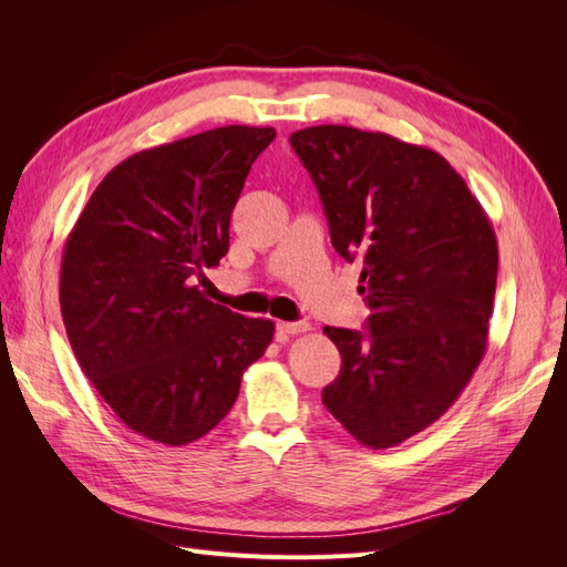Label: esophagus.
Masks as SVG:
<instances>
[{
    "mask_svg": "<svg viewBox=\"0 0 567 567\" xmlns=\"http://www.w3.org/2000/svg\"><path fill=\"white\" fill-rule=\"evenodd\" d=\"M305 331H310V323H307V321H279L277 323V336L279 338L305 333Z\"/></svg>",
    "mask_w": 567,
    "mask_h": 567,
    "instance_id": "34e87169",
    "label": "esophagus"
}]
</instances>
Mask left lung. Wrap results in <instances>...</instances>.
I'll list each match as a JSON object with an SVG mask.
<instances>
[{
    "mask_svg": "<svg viewBox=\"0 0 567 567\" xmlns=\"http://www.w3.org/2000/svg\"><path fill=\"white\" fill-rule=\"evenodd\" d=\"M331 244L359 260L367 331L326 326L340 352L323 406L371 450L447 411L487 348L499 250L483 205L440 153L383 132L317 125L290 134Z\"/></svg>",
    "mask_w": 567,
    "mask_h": 567,
    "instance_id": "8db88e82",
    "label": "left lung"
}]
</instances>
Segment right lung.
I'll list each match as a JSON object with an SVG mask.
<instances>
[{"label": "right lung", "instance_id": "obj_1", "mask_svg": "<svg viewBox=\"0 0 567 567\" xmlns=\"http://www.w3.org/2000/svg\"><path fill=\"white\" fill-rule=\"evenodd\" d=\"M274 127L229 125L115 165L61 260V315L84 375L130 431L182 447L229 414L269 319L205 298L229 219Z\"/></svg>", "mask_w": 567, "mask_h": 567}]
</instances>
